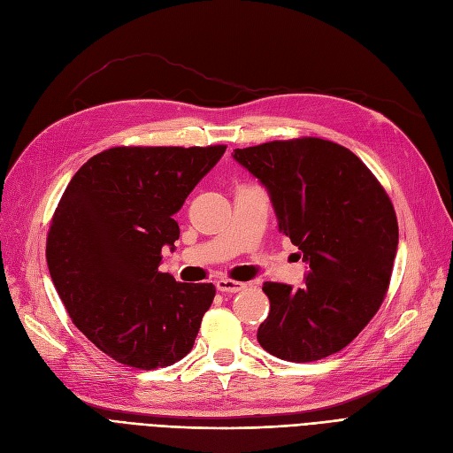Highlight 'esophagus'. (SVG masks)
I'll use <instances>...</instances> for the list:
<instances>
[{
  "label": "esophagus",
  "instance_id": "1",
  "mask_svg": "<svg viewBox=\"0 0 453 453\" xmlns=\"http://www.w3.org/2000/svg\"><path fill=\"white\" fill-rule=\"evenodd\" d=\"M216 288L220 291H229V294H237V291L244 289L246 284L244 282H237V280H231V279H220L216 282Z\"/></svg>",
  "mask_w": 453,
  "mask_h": 453
}]
</instances>
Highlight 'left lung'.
<instances>
[{
	"label": "left lung",
	"mask_w": 453,
	"mask_h": 453,
	"mask_svg": "<svg viewBox=\"0 0 453 453\" xmlns=\"http://www.w3.org/2000/svg\"><path fill=\"white\" fill-rule=\"evenodd\" d=\"M233 157L267 186L279 231L311 267L299 289L264 284L271 311L257 342L294 363L341 352L389 288L399 226L384 186L352 150L318 137L237 149Z\"/></svg>",
	"instance_id": "1"
}]
</instances>
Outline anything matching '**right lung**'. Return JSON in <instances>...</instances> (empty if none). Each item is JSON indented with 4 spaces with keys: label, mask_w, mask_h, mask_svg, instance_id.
<instances>
[{
    "label": "right lung",
    "mask_w": 453,
    "mask_h": 453,
    "mask_svg": "<svg viewBox=\"0 0 453 453\" xmlns=\"http://www.w3.org/2000/svg\"><path fill=\"white\" fill-rule=\"evenodd\" d=\"M224 152L114 147L67 184L47 235L49 271L71 322L114 361L152 371L192 349L216 288L157 267L180 237L174 214Z\"/></svg>",
    "instance_id": "1"
}]
</instances>
